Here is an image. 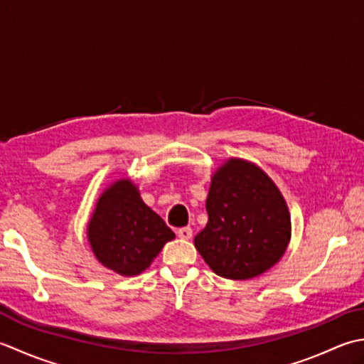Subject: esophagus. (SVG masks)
<instances>
[{
    "label": "esophagus",
    "instance_id": "1",
    "mask_svg": "<svg viewBox=\"0 0 364 364\" xmlns=\"http://www.w3.org/2000/svg\"><path fill=\"white\" fill-rule=\"evenodd\" d=\"M177 235L181 237L182 240H188V239H191V235H193V231H191V228H181L179 231H177Z\"/></svg>",
    "mask_w": 364,
    "mask_h": 364
}]
</instances>
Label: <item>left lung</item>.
Instances as JSON below:
<instances>
[{
  "instance_id": "left-lung-1",
  "label": "left lung",
  "mask_w": 364,
  "mask_h": 364,
  "mask_svg": "<svg viewBox=\"0 0 364 364\" xmlns=\"http://www.w3.org/2000/svg\"><path fill=\"white\" fill-rule=\"evenodd\" d=\"M205 228L195 247L218 277L251 279L284 256L291 213L277 183L248 160L231 157L215 169L205 201Z\"/></svg>"
}]
</instances>
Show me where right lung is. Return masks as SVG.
<instances>
[{"instance_id": "1", "label": "right lung", "mask_w": 364, "mask_h": 364, "mask_svg": "<svg viewBox=\"0 0 364 364\" xmlns=\"http://www.w3.org/2000/svg\"><path fill=\"white\" fill-rule=\"evenodd\" d=\"M95 259L121 277H136L176 234L144 204L130 177L102 191L86 228Z\"/></svg>"}]
</instances>
